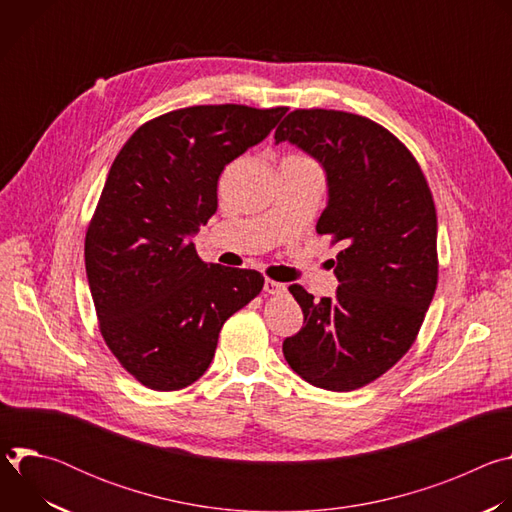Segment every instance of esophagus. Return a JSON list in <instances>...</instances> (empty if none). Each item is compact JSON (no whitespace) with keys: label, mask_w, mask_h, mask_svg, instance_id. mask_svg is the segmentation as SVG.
Here are the masks:
<instances>
[{"label":"esophagus","mask_w":512,"mask_h":512,"mask_svg":"<svg viewBox=\"0 0 512 512\" xmlns=\"http://www.w3.org/2000/svg\"><path fill=\"white\" fill-rule=\"evenodd\" d=\"M263 289L267 291V294H271V296H277V294H285V283H279V281H273V279H265V285H263Z\"/></svg>","instance_id":"esophagus-1"}]
</instances>
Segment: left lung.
I'll return each instance as SVG.
<instances>
[{
    "label": "left lung",
    "mask_w": 512,
    "mask_h": 512,
    "mask_svg": "<svg viewBox=\"0 0 512 512\" xmlns=\"http://www.w3.org/2000/svg\"><path fill=\"white\" fill-rule=\"evenodd\" d=\"M326 170L328 206L318 235L332 261L336 298L289 285L304 326L283 340L287 364L326 391H354L385 375L411 348L437 285V216L427 180L383 125L346 111L296 109L275 129Z\"/></svg>",
    "instance_id": "8db88e82"
}]
</instances>
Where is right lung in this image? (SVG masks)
I'll list each match as a JSON object with an SVG mask.
<instances>
[{
    "label": "right lung",
    "instance_id": "add662e5",
    "mask_svg": "<svg viewBox=\"0 0 512 512\" xmlns=\"http://www.w3.org/2000/svg\"><path fill=\"white\" fill-rule=\"evenodd\" d=\"M287 107L196 105L160 115L117 154L85 237L99 330L141 385L178 391L210 367L218 332L263 287L255 269L204 263L192 235L216 212L218 176Z\"/></svg>",
    "mask_w": 512,
    "mask_h": 512
}]
</instances>
